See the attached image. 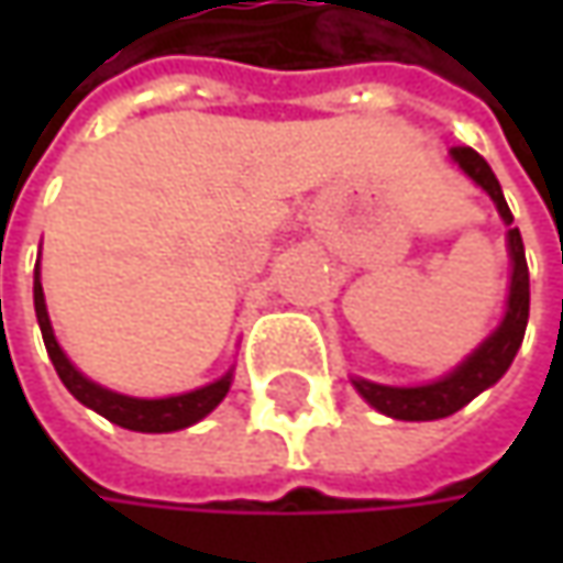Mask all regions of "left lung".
Wrapping results in <instances>:
<instances>
[{
    "instance_id": "left-lung-1",
    "label": "left lung",
    "mask_w": 563,
    "mask_h": 563,
    "mask_svg": "<svg viewBox=\"0 0 563 563\" xmlns=\"http://www.w3.org/2000/svg\"><path fill=\"white\" fill-rule=\"evenodd\" d=\"M451 156H454V163L461 165L466 175L495 200L501 219L508 222V247L510 260H514L508 313L501 319V325L495 329V335H488L486 341H483V344H479V347L451 373V376L439 378V382H432V385L391 388V385H376V382L354 378L360 395L369 400L378 413L395 417V420H442V417L457 413V410L466 407L479 391H486L488 385H495L498 378L508 373V366L514 363V357H517L520 344H523L527 319H530V269H527V253H523L520 228H510L514 216H510L508 200H505V194H501V185H498V178H495V172L488 168L486 159H483L473 146H454Z\"/></svg>"
}]
</instances>
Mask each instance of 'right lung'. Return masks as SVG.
<instances>
[{
    "mask_svg": "<svg viewBox=\"0 0 563 563\" xmlns=\"http://www.w3.org/2000/svg\"><path fill=\"white\" fill-rule=\"evenodd\" d=\"M33 307H36V322H40V332H43V344H46V354L53 360L55 373L65 382V388L75 395L84 407L97 410L99 417H106L109 422H115L121 429H131V432H175V429H187L197 420H203L209 410L219 407V400L225 398L228 388H231V373L203 385L197 391H187L178 398H128L119 391H109L97 382L84 378L71 366V360L62 354L58 341L53 335V325H49V313H46V300H43V285H40V272L33 278Z\"/></svg>",
    "mask_w": 563,
    "mask_h": 563,
    "instance_id": "obj_1",
    "label": "right lung"
}]
</instances>
